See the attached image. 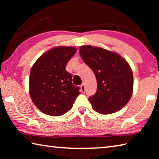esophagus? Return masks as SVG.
<instances>
[{
  "label": "esophagus",
  "mask_w": 159,
  "mask_h": 159,
  "mask_svg": "<svg viewBox=\"0 0 159 159\" xmlns=\"http://www.w3.org/2000/svg\"><path fill=\"white\" fill-rule=\"evenodd\" d=\"M80 91H81L82 93H85V85L83 84V83L82 85H80Z\"/></svg>",
  "instance_id": "obj_1"
}]
</instances>
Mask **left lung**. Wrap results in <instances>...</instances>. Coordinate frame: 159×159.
<instances>
[{
    "instance_id": "left-lung-1",
    "label": "left lung",
    "mask_w": 159,
    "mask_h": 159,
    "mask_svg": "<svg viewBox=\"0 0 159 159\" xmlns=\"http://www.w3.org/2000/svg\"><path fill=\"white\" fill-rule=\"evenodd\" d=\"M79 53L97 79V92L88 98L93 109L102 114L121 109L133 90V71L127 61L116 52L91 45L80 46Z\"/></svg>"
}]
</instances>
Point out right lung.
<instances>
[{"label": "right lung", "instance_id": "1", "mask_svg": "<svg viewBox=\"0 0 159 159\" xmlns=\"http://www.w3.org/2000/svg\"><path fill=\"white\" fill-rule=\"evenodd\" d=\"M76 52L74 47L57 46L48 50L32 66L29 95L32 102L45 114L59 116L72 108L80 93L72 84L66 66Z\"/></svg>", "mask_w": 159, "mask_h": 159}]
</instances>
